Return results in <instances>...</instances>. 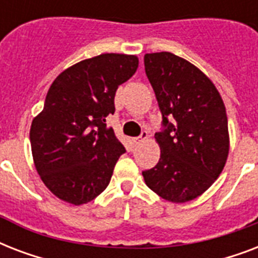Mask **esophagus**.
I'll list each match as a JSON object with an SVG mask.
<instances>
[{"label":"esophagus","instance_id":"34e87169","mask_svg":"<svg viewBox=\"0 0 258 258\" xmlns=\"http://www.w3.org/2000/svg\"><path fill=\"white\" fill-rule=\"evenodd\" d=\"M147 138H149V133H147V131H142L141 137L135 138V139H134V143H137V145H138V143H141V142L146 141Z\"/></svg>","mask_w":258,"mask_h":258}]
</instances>
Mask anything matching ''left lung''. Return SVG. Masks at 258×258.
I'll return each mask as SVG.
<instances>
[{
    "label": "left lung",
    "mask_w": 258,
    "mask_h": 258,
    "mask_svg": "<svg viewBox=\"0 0 258 258\" xmlns=\"http://www.w3.org/2000/svg\"><path fill=\"white\" fill-rule=\"evenodd\" d=\"M145 70L161 109L162 130L155 134L161 159L142 175L162 198L187 202L214 183L228 158L224 101L208 76L170 52L146 54Z\"/></svg>",
    "instance_id": "8db88e82"
}]
</instances>
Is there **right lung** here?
I'll return each instance as SVG.
<instances>
[{"mask_svg":"<svg viewBox=\"0 0 258 258\" xmlns=\"http://www.w3.org/2000/svg\"><path fill=\"white\" fill-rule=\"evenodd\" d=\"M137 56L105 53L56 78L30 127V146L45 186L68 204L83 205L108 186L124 146L105 119L115 112L117 87L138 68Z\"/></svg>","mask_w":258,"mask_h":258,"instance_id":"obj_1","label":"right lung"}]
</instances>
